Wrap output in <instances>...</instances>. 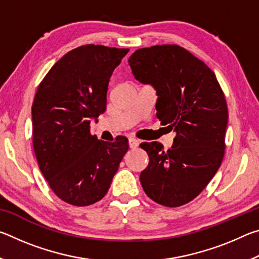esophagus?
Returning <instances> with one entry per match:
<instances>
[{"label":"esophagus","mask_w":259,"mask_h":259,"mask_svg":"<svg viewBox=\"0 0 259 259\" xmlns=\"http://www.w3.org/2000/svg\"><path fill=\"white\" fill-rule=\"evenodd\" d=\"M139 145V140L136 138H130L129 139V146L130 148H137Z\"/></svg>","instance_id":"1"}]
</instances>
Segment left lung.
Instances as JSON below:
<instances>
[{
  "label": "left lung",
  "mask_w": 259,
  "mask_h": 259,
  "mask_svg": "<svg viewBox=\"0 0 259 259\" xmlns=\"http://www.w3.org/2000/svg\"><path fill=\"white\" fill-rule=\"evenodd\" d=\"M128 61L136 80L155 88L157 119L176 133L166 152L160 143L140 144L150 157L140 183L156 203L181 207L222 164L229 120L224 93L211 69L177 45L138 49Z\"/></svg>",
  "instance_id": "1"
}]
</instances>
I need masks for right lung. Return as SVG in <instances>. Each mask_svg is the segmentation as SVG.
<instances>
[{
  "label": "right lung",
  "mask_w": 259,
  "mask_h": 259,
  "mask_svg": "<svg viewBox=\"0 0 259 259\" xmlns=\"http://www.w3.org/2000/svg\"><path fill=\"white\" fill-rule=\"evenodd\" d=\"M129 49L87 45L67 52L43 78L32 106L33 147L41 172L60 200L85 207L102 200L128 151L90 134L105 112L109 78Z\"/></svg>",
  "instance_id": "1"
}]
</instances>
